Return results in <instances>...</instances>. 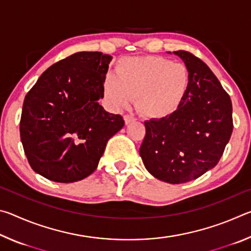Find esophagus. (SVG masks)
Instances as JSON below:
<instances>
[{"label": "esophagus", "instance_id": "34e87169", "mask_svg": "<svg viewBox=\"0 0 251 251\" xmlns=\"http://www.w3.org/2000/svg\"><path fill=\"white\" fill-rule=\"evenodd\" d=\"M124 121H125V124H129V123L134 122L135 121V117L131 116V115H125L124 116Z\"/></svg>", "mask_w": 251, "mask_h": 251}]
</instances>
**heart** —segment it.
Segmentation results:
<instances>
[{
    "label": "heart",
    "mask_w": 251,
    "mask_h": 251,
    "mask_svg": "<svg viewBox=\"0 0 251 251\" xmlns=\"http://www.w3.org/2000/svg\"><path fill=\"white\" fill-rule=\"evenodd\" d=\"M115 73L106 75L103 83L107 104L118 110L127 108L136 99L137 109L151 118L175 112L190 84L185 64L159 56L122 58Z\"/></svg>",
    "instance_id": "b5f03b06"
}]
</instances>
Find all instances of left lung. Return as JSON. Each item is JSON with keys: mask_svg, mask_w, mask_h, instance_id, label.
I'll list each match as a JSON object with an SVG mask.
<instances>
[{"mask_svg": "<svg viewBox=\"0 0 251 251\" xmlns=\"http://www.w3.org/2000/svg\"><path fill=\"white\" fill-rule=\"evenodd\" d=\"M174 53L189 71L188 92L171 115L145 122L139 154L157 179L184 184L214 168L222 158L233 128L232 104L206 63L188 50Z\"/></svg>", "mask_w": 251, "mask_h": 251, "instance_id": "1", "label": "left lung"}]
</instances>
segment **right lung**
Masks as SVG:
<instances>
[{
	"label": "right lung",
	"mask_w": 251,
	"mask_h": 251,
	"mask_svg": "<svg viewBox=\"0 0 251 251\" xmlns=\"http://www.w3.org/2000/svg\"><path fill=\"white\" fill-rule=\"evenodd\" d=\"M112 57L77 52L50 66L25 96L21 141L29 166L56 182H74L95 171L108 139L123 128L121 115L99 100Z\"/></svg>",
	"instance_id": "obj_1"
}]
</instances>
